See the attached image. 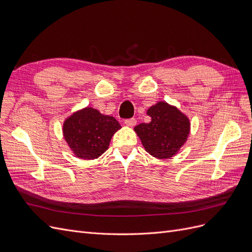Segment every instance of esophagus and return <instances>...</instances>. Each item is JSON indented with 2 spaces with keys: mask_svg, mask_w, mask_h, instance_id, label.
<instances>
[{
  "mask_svg": "<svg viewBox=\"0 0 252 252\" xmlns=\"http://www.w3.org/2000/svg\"><path fill=\"white\" fill-rule=\"evenodd\" d=\"M124 123L129 126V127H133L135 124H136V120L134 118H131V119H126L124 121Z\"/></svg>",
  "mask_w": 252,
  "mask_h": 252,
  "instance_id": "obj_1",
  "label": "esophagus"
}]
</instances>
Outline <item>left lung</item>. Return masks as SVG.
Listing matches in <instances>:
<instances>
[{
  "label": "left lung",
  "mask_w": 252,
  "mask_h": 252,
  "mask_svg": "<svg viewBox=\"0 0 252 252\" xmlns=\"http://www.w3.org/2000/svg\"><path fill=\"white\" fill-rule=\"evenodd\" d=\"M149 123L135 126L144 148L158 158H171L184 145L190 124L185 114L165 102H159L147 111Z\"/></svg>",
  "instance_id": "left-lung-1"
}]
</instances>
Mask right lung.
<instances>
[{
    "label": "right lung",
    "mask_w": 252,
    "mask_h": 252,
    "mask_svg": "<svg viewBox=\"0 0 252 252\" xmlns=\"http://www.w3.org/2000/svg\"><path fill=\"white\" fill-rule=\"evenodd\" d=\"M120 128V123L113 117L103 116L87 107L65 121L63 132L75 156L94 159L108 149L112 135Z\"/></svg>",
    "instance_id": "obj_1"
}]
</instances>
